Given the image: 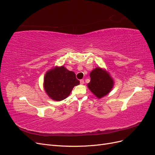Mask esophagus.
Returning <instances> with one entry per match:
<instances>
[{
    "instance_id": "34e87169",
    "label": "esophagus",
    "mask_w": 155,
    "mask_h": 155,
    "mask_svg": "<svg viewBox=\"0 0 155 155\" xmlns=\"http://www.w3.org/2000/svg\"><path fill=\"white\" fill-rule=\"evenodd\" d=\"M80 84H81V85H83V84H84V80H83V79H81V80H80Z\"/></svg>"
}]
</instances>
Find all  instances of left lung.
Segmentation results:
<instances>
[{
  "instance_id": "obj_1",
  "label": "left lung",
  "mask_w": 155,
  "mask_h": 155,
  "mask_svg": "<svg viewBox=\"0 0 155 155\" xmlns=\"http://www.w3.org/2000/svg\"><path fill=\"white\" fill-rule=\"evenodd\" d=\"M90 77L91 81L87 84V87L98 99L107 95L113 88V79L104 68L96 67L92 70Z\"/></svg>"
}]
</instances>
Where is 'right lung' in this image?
<instances>
[{"label":"right lung","instance_id":"obj_1","mask_svg":"<svg viewBox=\"0 0 155 155\" xmlns=\"http://www.w3.org/2000/svg\"><path fill=\"white\" fill-rule=\"evenodd\" d=\"M79 85L76 74L64 66L55 67L46 72L44 77L43 87L51 100L59 101L70 95L73 88Z\"/></svg>","mask_w":155,"mask_h":155}]
</instances>
